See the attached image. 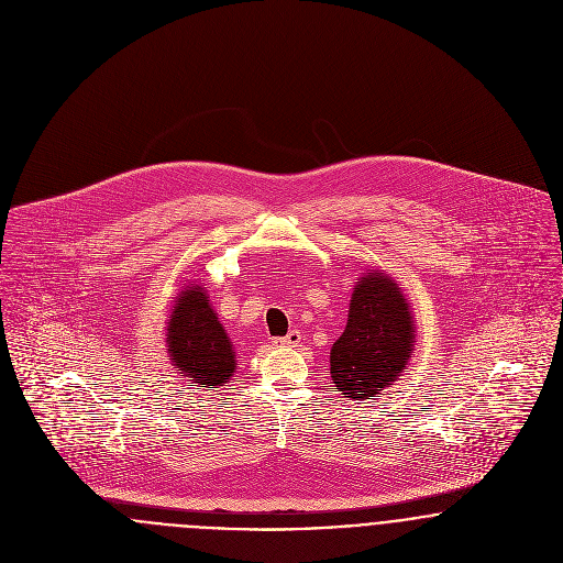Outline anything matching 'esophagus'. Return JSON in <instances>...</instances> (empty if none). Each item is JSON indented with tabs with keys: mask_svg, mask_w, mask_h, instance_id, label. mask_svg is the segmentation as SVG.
Returning a JSON list of instances; mask_svg holds the SVG:
<instances>
[{
	"mask_svg": "<svg viewBox=\"0 0 563 563\" xmlns=\"http://www.w3.org/2000/svg\"><path fill=\"white\" fill-rule=\"evenodd\" d=\"M301 340H303V333H301L299 329H290V331H288V335H286V338H282L279 342H282L284 346H299V344H301Z\"/></svg>",
	"mask_w": 563,
	"mask_h": 563,
	"instance_id": "esophagus-1",
	"label": "esophagus"
}]
</instances>
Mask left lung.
Listing matches in <instances>:
<instances>
[{
	"label": "left lung",
	"instance_id": "8db88e82",
	"mask_svg": "<svg viewBox=\"0 0 563 563\" xmlns=\"http://www.w3.org/2000/svg\"><path fill=\"white\" fill-rule=\"evenodd\" d=\"M413 317L399 284L386 273L360 277L349 303V321L333 342L329 371L335 393L366 401L390 388L413 351Z\"/></svg>",
	"mask_w": 563,
	"mask_h": 563
}]
</instances>
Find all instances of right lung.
I'll list each match as a JSON object with an SVG mask.
<instances>
[{
  "label": "right lung",
  "mask_w": 563,
  "mask_h": 563,
  "mask_svg": "<svg viewBox=\"0 0 563 563\" xmlns=\"http://www.w3.org/2000/svg\"><path fill=\"white\" fill-rule=\"evenodd\" d=\"M166 344L173 366L199 388L223 386L236 373L234 344L199 284L177 295L166 324Z\"/></svg>",
  "instance_id": "right-lung-1"
}]
</instances>
